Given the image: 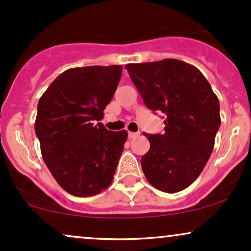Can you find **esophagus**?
Instances as JSON below:
<instances>
[{"label": "esophagus", "mask_w": 251, "mask_h": 251, "mask_svg": "<svg viewBox=\"0 0 251 251\" xmlns=\"http://www.w3.org/2000/svg\"><path fill=\"white\" fill-rule=\"evenodd\" d=\"M139 134H140L139 132H128V138H129V139H133V138L138 137Z\"/></svg>", "instance_id": "34e87169"}]
</instances>
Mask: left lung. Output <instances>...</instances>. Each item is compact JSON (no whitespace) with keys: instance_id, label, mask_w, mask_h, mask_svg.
Returning a JSON list of instances; mask_svg holds the SVG:
<instances>
[{"instance_id":"1","label":"left lung","mask_w":251,"mask_h":251,"mask_svg":"<svg viewBox=\"0 0 251 251\" xmlns=\"http://www.w3.org/2000/svg\"><path fill=\"white\" fill-rule=\"evenodd\" d=\"M144 102L165 114L163 134L144 133L146 179L175 194L191 185L208 163L221 125L220 101L198 68L176 59L125 66Z\"/></svg>"}]
</instances>
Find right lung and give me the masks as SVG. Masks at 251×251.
<instances>
[{
    "label": "right lung",
    "mask_w": 251,
    "mask_h": 251,
    "mask_svg": "<svg viewBox=\"0 0 251 251\" xmlns=\"http://www.w3.org/2000/svg\"><path fill=\"white\" fill-rule=\"evenodd\" d=\"M123 66L71 68L50 83L37 103L35 133L42 158L61 188L76 197L107 189L127 139L99 122L114 96Z\"/></svg>",
    "instance_id": "add662e5"
}]
</instances>
